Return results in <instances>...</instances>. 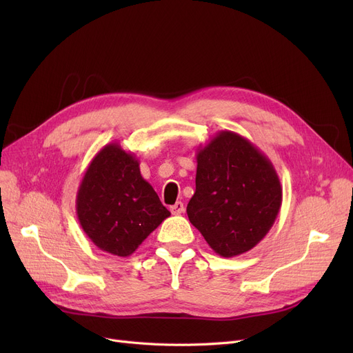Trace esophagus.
Wrapping results in <instances>:
<instances>
[{"label":"esophagus","mask_w":353,"mask_h":353,"mask_svg":"<svg viewBox=\"0 0 353 353\" xmlns=\"http://www.w3.org/2000/svg\"><path fill=\"white\" fill-rule=\"evenodd\" d=\"M170 212L173 213V214H181L183 212H184V205L181 201H177L176 205H173L172 208H170Z\"/></svg>","instance_id":"1"}]
</instances>
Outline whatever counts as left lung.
Here are the masks:
<instances>
[{
  "mask_svg": "<svg viewBox=\"0 0 353 353\" xmlns=\"http://www.w3.org/2000/svg\"><path fill=\"white\" fill-rule=\"evenodd\" d=\"M190 223L220 256L249 252L269 233L282 206L272 161L246 137L221 130L196 152Z\"/></svg>",
  "mask_w": 353,
  "mask_h": 353,
  "instance_id": "1",
  "label": "left lung"
}]
</instances>
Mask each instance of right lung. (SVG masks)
Returning <instances> with one entry per match:
<instances>
[{"instance_id":"obj_1","label":"right lung","mask_w":353,"mask_h":353,"mask_svg":"<svg viewBox=\"0 0 353 353\" xmlns=\"http://www.w3.org/2000/svg\"><path fill=\"white\" fill-rule=\"evenodd\" d=\"M80 226L100 250L127 257L170 216L140 173L139 159L119 143L104 145L88 164L77 192Z\"/></svg>"}]
</instances>
